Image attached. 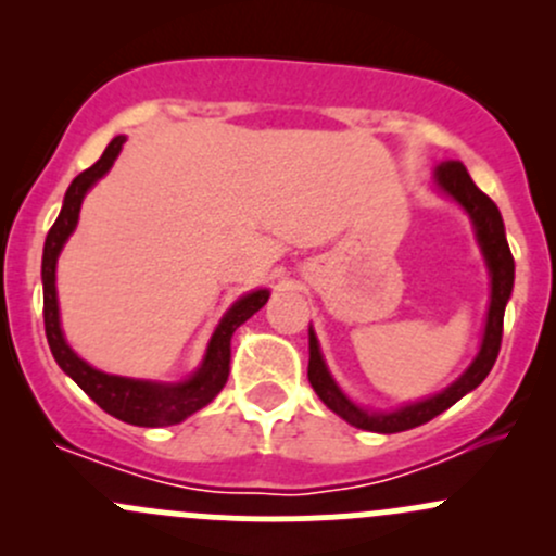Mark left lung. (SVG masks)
I'll use <instances>...</instances> for the list:
<instances>
[{
    "label": "left lung",
    "mask_w": 556,
    "mask_h": 556,
    "mask_svg": "<svg viewBox=\"0 0 556 556\" xmlns=\"http://www.w3.org/2000/svg\"><path fill=\"white\" fill-rule=\"evenodd\" d=\"M435 185L444 190L446 195H452L459 206L470 215L476 228V239H479L481 255H484L486 268H490L492 279V295H490V312H486V325H484V339H481L479 355L476 361L465 368L463 377L457 382H452L444 392L433 397H425L419 403H408V406L395 408V412H366V408L355 406L350 397L341 392V387L333 382L328 366L323 361V352H319L317 336L309 328V384L319 395V401L330 408V412L339 414L341 419H346L350 425L361 430H371V433H401V430H412L417 425L430 422L433 417H439L441 412L454 406L463 395H468L470 390H476L486 379V374L492 371L497 361V352H501V339H503V314H506V304L511 299L514 288V255L508 250L506 242V228H503L501 210L495 206V201L486 193H481L476 188V182L470 179L468 169H465L459 161H444L433 174Z\"/></svg>",
    "instance_id": "1"
}]
</instances>
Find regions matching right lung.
I'll return each mask as SVG.
<instances>
[{
    "label": "right lung",
    "mask_w": 556,
    "mask_h": 556,
    "mask_svg": "<svg viewBox=\"0 0 556 556\" xmlns=\"http://www.w3.org/2000/svg\"><path fill=\"white\" fill-rule=\"evenodd\" d=\"M126 137H115L102 159L91 166V169L80 172L72 179L70 190L64 195V206H61L59 217H55L53 228L48 231L42 250V314H45V336H48L50 352H53L55 363L61 366V371L70 374L75 379L77 387L86 392L91 401H97L106 414H112L115 419L128 425H137V428H164V425H177L182 419H188L190 414H195L199 408H204L217 392L223 390V384L228 382V363H231V336L239 325L247 323L257 309H263V304L268 301V290H252V293L242 295L231 309L226 312V317L220 319V325L212 333L210 346H206V355L201 361L199 371L193 377H188L185 382L166 384V382H144V379H128V377H112V374L97 371L93 366H88L86 361L72 352V346L66 344L64 330H61L59 319V299H55V261H59L61 247L66 244V239L72 237L77 226V217H80L83 199H86L88 190L97 185V179H102L110 166L115 164L117 153H121Z\"/></svg>",
    "instance_id": "right-lung-1"
}]
</instances>
